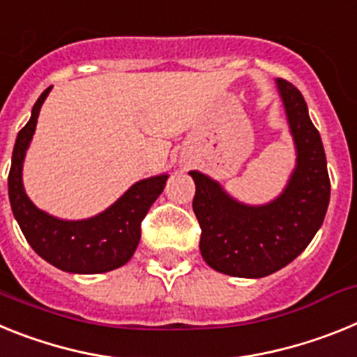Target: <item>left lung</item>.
I'll return each instance as SVG.
<instances>
[{
	"mask_svg": "<svg viewBox=\"0 0 357 357\" xmlns=\"http://www.w3.org/2000/svg\"><path fill=\"white\" fill-rule=\"evenodd\" d=\"M275 82L296 149L286 188L269 203L246 204L210 176L188 172L196 183L192 208L201 226V255L230 277L262 278L286 268L309 246L327 213L331 181L320 132L302 93L284 79Z\"/></svg>",
	"mask_w": 357,
	"mask_h": 357,
	"instance_id": "obj_1",
	"label": "left lung"
}]
</instances>
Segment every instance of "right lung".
I'll return each instance as SVG.
<instances>
[{"label":"right lung","instance_id":"add662e5","mask_svg":"<svg viewBox=\"0 0 357 357\" xmlns=\"http://www.w3.org/2000/svg\"><path fill=\"white\" fill-rule=\"evenodd\" d=\"M45 89L32 107L29 123L17 132L8 174V199L24 238L37 255L55 268L79 275L113 271L127 264L140 243V225L149 206L160 197L169 174L136 181L111 206L97 215L68 221L37 208L23 185V163L36 132Z\"/></svg>","mask_w":357,"mask_h":357}]
</instances>
